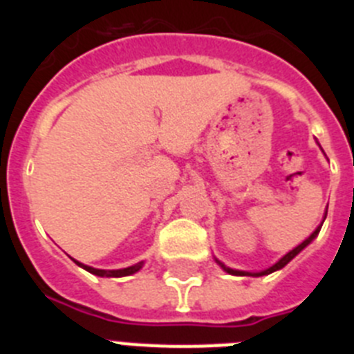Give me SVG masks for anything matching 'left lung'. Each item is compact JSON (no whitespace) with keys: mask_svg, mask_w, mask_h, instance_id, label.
<instances>
[{"mask_svg":"<svg viewBox=\"0 0 354 354\" xmlns=\"http://www.w3.org/2000/svg\"><path fill=\"white\" fill-rule=\"evenodd\" d=\"M324 218H326V216H324ZM323 221H324V220H323ZM321 227H323V223L319 225V227H317V228H315L314 232H312V234H310V236H308V237H306V239H305V241H303L301 245H298V246H296V248H292V250H290V252H289V253H286V255H283V257H282V259H280V261H278V262H277V264H273V266H271V268H268V270H264V271H259V273H248V271L230 270V268H227V266H225V264H223V262H220V261H218V259H216V262H218V264H220V266H221V268H223V270H225V271H227V273H230V274H236V277H264V274H270V273H273V271H278V270H282L283 266H287V264H289V262H290V261H292V259H294V257H296V255H298V253H299V252H301V250H303V248H306V246L310 245L312 241H314V239H315V237H317V234H319V230H321Z\"/></svg>","mask_w":354,"mask_h":354,"instance_id":"obj_1","label":"left lung"}]
</instances>
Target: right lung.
Segmentation results:
<instances>
[{"label": "right lung", "instance_id": "add662e5", "mask_svg": "<svg viewBox=\"0 0 354 354\" xmlns=\"http://www.w3.org/2000/svg\"><path fill=\"white\" fill-rule=\"evenodd\" d=\"M74 261V259H72ZM76 262L77 266H81L83 270H86L88 273L92 274H97V277H113V278H118V277H129V274H134L136 271H140L143 268V262H138V264H134V266H129V268H124V270H95V268H90V266H84L81 264V262L74 261Z\"/></svg>", "mask_w": 354, "mask_h": 354}]
</instances>
